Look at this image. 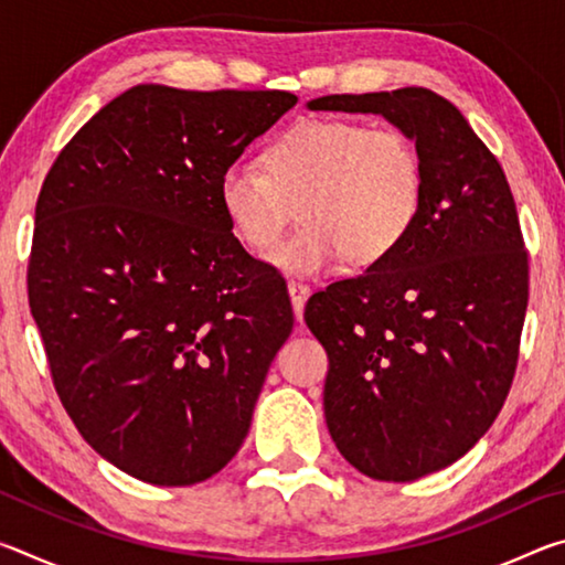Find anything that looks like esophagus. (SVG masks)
Wrapping results in <instances>:
<instances>
[{
	"label": "esophagus",
	"mask_w": 565,
	"mask_h": 565,
	"mask_svg": "<svg viewBox=\"0 0 565 565\" xmlns=\"http://www.w3.org/2000/svg\"><path fill=\"white\" fill-rule=\"evenodd\" d=\"M286 286H289V296H291V306H294L296 319H301L303 306H306V299H309L311 289L303 281H299V279H289V284H286Z\"/></svg>",
	"instance_id": "1"
}]
</instances>
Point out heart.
Returning a JSON list of instances; mask_svg holds the SVG:
<instances>
[{
    "instance_id": "heart-1",
    "label": "heart",
    "mask_w": 565,
    "mask_h": 565,
    "mask_svg": "<svg viewBox=\"0 0 565 565\" xmlns=\"http://www.w3.org/2000/svg\"><path fill=\"white\" fill-rule=\"evenodd\" d=\"M218 204L232 234L259 256L271 252L299 209V232L271 254L284 271L323 274L347 256L366 269L414 234L424 164L414 141L394 127L311 119L274 139L262 167H228Z\"/></svg>"
}]
</instances>
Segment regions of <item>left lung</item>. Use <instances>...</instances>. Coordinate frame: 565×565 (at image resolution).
Returning a JSON list of instances; mask_svg holds the SVG:
<instances>
[{"instance_id": "8db88e82", "label": "left lung", "mask_w": 565, "mask_h": 565, "mask_svg": "<svg viewBox=\"0 0 565 565\" xmlns=\"http://www.w3.org/2000/svg\"><path fill=\"white\" fill-rule=\"evenodd\" d=\"M309 109L381 114L424 164V209L406 244L303 311L329 356L323 414L341 456L376 481H416L471 451L513 384L529 254L511 186L431 89L329 94Z\"/></svg>"}]
</instances>
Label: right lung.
Wrapping results in <instances>:
<instances>
[{
	"label": "right lung",
	"mask_w": 565,
	"mask_h": 565,
	"mask_svg": "<svg viewBox=\"0 0 565 565\" xmlns=\"http://www.w3.org/2000/svg\"><path fill=\"white\" fill-rule=\"evenodd\" d=\"M296 102L139 84L44 179L26 289L54 388L84 441L139 481L222 471L294 329L281 274L238 244L218 181Z\"/></svg>",
	"instance_id": "obj_1"
}]
</instances>
